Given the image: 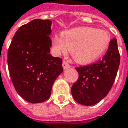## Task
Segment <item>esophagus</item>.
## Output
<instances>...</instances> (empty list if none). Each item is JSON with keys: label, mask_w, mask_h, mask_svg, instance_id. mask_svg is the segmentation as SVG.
I'll use <instances>...</instances> for the list:
<instances>
[{"label": "esophagus", "mask_w": 128, "mask_h": 128, "mask_svg": "<svg viewBox=\"0 0 128 128\" xmlns=\"http://www.w3.org/2000/svg\"><path fill=\"white\" fill-rule=\"evenodd\" d=\"M62 66H63V68L64 70H67L70 67V65L68 64V62L66 61H64L63 62V64H62Z\"/></svg>", "instance_id": "obj_1"}]
</instances>
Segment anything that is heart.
I'll use <instances>...</instances> for the list:
<instances>
[{
	"instance_id": "obj_1",
	"label": "heart",
	"mask_w": 128,
	"mask_h": 128,
	"mask_svg": "<svg viewBox=\"0 0 128 128\" xmlns=\"http://www.w3.org/2000/svg\"><path fill=\"white\" fill-rule=\"evenodd\" d=\"M110 43L109 33L102 29L90 26L74 28L62 33V38L55 36L52 40L54 51L65 54L71 51L74 59L82 64H91L102 56Z\"/></svg>"
}]
</instances>
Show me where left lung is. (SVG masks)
Returning <instances> with one entry per match:
<instances>
[{"mask_svg": "<svg viewBox=\"0 0 128 128\" xmlns=\"http://www.w3.org/2000/svg\"><path fill=\"white\" fill-rule=\"evenodd\" d=\"M120 62L116 39L112 38L102 60L75 68L79 78L71 88L74 101L84 106H91L102 100L114 84Z\"/></svg>", "mask_w": 128, "mask_h": 128, "instance_id": "1", "label": "left lung"}]
</instances>
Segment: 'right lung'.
I'll list each match as a JSON object with an SVG mask.
<instances>
[{
	"mask_svg": "<svg viewBox=\"0 0 128 128\" xmlns=\"http://www.w3.org/2000/svg\"><path fill=\"white\" fill-rule=\"evenodd\" d=\"M51 23L34 19L16 32L8 50V66L16 92L30 103L48 99L52 86L63 72L62 59L50 53Z\"/></svg>",
	"mask_w": 128,
	"mask_h": 128,
	"instance_id": "right-lung-1",
	"label": "right lung"
}]
</instances>
